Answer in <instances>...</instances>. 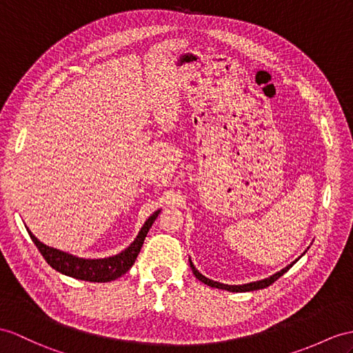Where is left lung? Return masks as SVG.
I'll return each instance as SVG.
<instances>
[{
	"mask_svg": "<svg viewBox=\"0 0 353 353\" xmlns=\"http://www.w3.org/2000/svg\"><path fill=\"white\" fill-rule=\"evenodd\" d=\"M298 261V259H296ZM295 261V262H296ZM294 262V263H295ZM294 263H290V265H288L286 268H283L280 272H277V274H274V276H271V277H268V279H265V280H261V281H253V283H247V285H241V286H230V285H223V283H219V281H214V280H210V279H206L205 276H202V274L197 271L196 268H194V265L192 263V261H190V268H192V271H193V274H194V277L197 279V280H201L202 283H205V285H208V286H211V288H217V289H225V290H229V292H250V290H257V289H263V288H268L270 285H272L274 281L276 280H279L283 274H285L286 271H289L290 268H292V265Z\"/></svg>",
	"mask_w": 353,
	"mask_h": 353,
	"instance_id": "obj_1",
	"label": "left lung"
}]
</instances>
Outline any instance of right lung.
I'll list each match as a JSON object with an SVG mask.
<instances>
[{"label":"right lung","instance_id":"right-lung-1","mask_svg":"<svg viewBox=\"0 0 353 353\" xmlns=\"http://www.w3.org/2000/svg\"><path fill=\"white\" fill-rule=\"evenodd\" d=\"M159 212L160 211H156L147 221H145L139 235L136 236L134 241L128 245L124 252H121L117 256L106 257V259H81V257L59 252L57 248L48 247L43 243H40L28 229L27 230L32 239V243L36 244L41 256L45 257V261L58 272L65 274V276L77 279V280L106 283L124 276V274L132 268L137 254L141 252L143 239L147 236L154 220L157 219Z\"/></svg>","mask_w":353,"mask_h":353}]
</instances>
